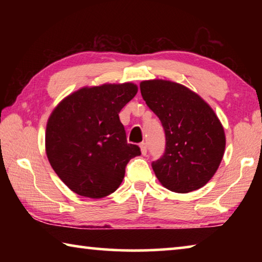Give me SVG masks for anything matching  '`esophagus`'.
Instances as JSON below:
<instances>
[{
    "label": "esophagus",
    "instance_id": "1",
    "mask_svg": "<svg viewBox=\"0 0 262 262\" xmlns=\"http://www.w3.org/2000/svg\"><path fill=\"white\" fill-rule=\"evenodd\" d=\"M140 148H141L142 155H147V152H148V147H147V143H145V142H142V143L140 144Z\"/></svg>",
    "mask_w": 262,
    "mask_h": 262
}]
</instances>
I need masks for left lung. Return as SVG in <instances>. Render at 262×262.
<instances>
[{"mask_svg":"<svg viewBox=\"0 0 262 262\" xmlns=\"http://www.w3.org/2000/svg\"><path fill=\"white\" fill-rule=\"evenodd\" d=\"M140 90L165 130V152L151 164L159 183L176 193L203 187L225 150L224 128L214 110L188 88L166 79L141 82Z\"/></svg>","mask_w":262,"mask_h":262,"instance_id":"obj_1","label":"left lung"}]
</instances>
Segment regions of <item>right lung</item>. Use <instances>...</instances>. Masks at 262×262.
<instances>
[{
	"label": "right lung",
	"mask_w": 262,
	"mask_h": 262,
	"mask_svg": "<svg viewBox=\"0 0 262 262\" xmlns=\"http://www.w3.org/2000/svg\"><path fill=\"white\" fill-rule=\"evenodd\" d=\"M137 94L134 83L84 86L62 99L46 126V155L68 187L100 199L117 190L140 148L127 142L119 113Z\"/></svg>",
	"instance_id": "add662e5"
}]
</instances>
